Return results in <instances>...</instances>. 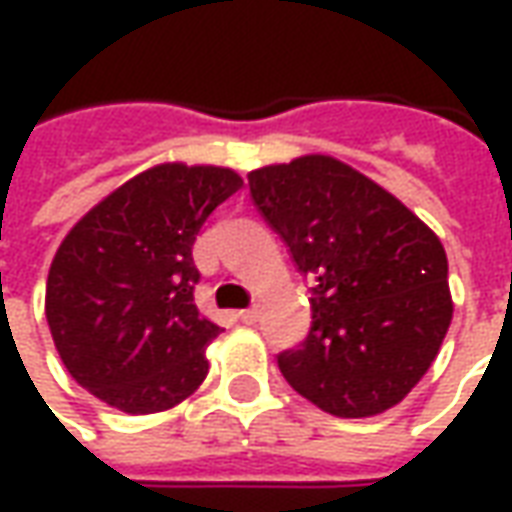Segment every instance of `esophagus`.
<instances>
[{
  "instance_id": "esophagus-1",
  "label": "esophagus",
  "mask_w": 512,
  "mask_h": 512,
  "mask_svg": "<svg viewBox=\"0 0 512 512\" xmlns=\"http://www.w3.org/2000/svg\"><path fill=\"white\" fill-rule=\"evenodd\" d=\"M238 318L244 323H257V318H260V312H257V307H249V310H241L238 312Z\"/></svg>"
}]
</instances>
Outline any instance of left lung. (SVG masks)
<instances>
[{"label": "left lung", "instance_id": "obj_1", "mask_svg": "<svg viewBox=\"0 0 512 512\" xmlns=\"http://www.w3.org/2000/svg\"><path fill=\"white\" fill-rule=\"evenodd\" d=\"M249 194L315 282L307 340L277 356L285 381L334 417H373L400 403L452 321L436 233L332 156L255 169Z\"/></svg>", "mask_w": 512, "mask_h": 512}]
</instances>
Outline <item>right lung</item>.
Masks as SVG:
<instances>
[{
	"instance_id": "obj_1",
	"label": "right lung",
	"mask_w": 512,
	"mask_h": 512,
	"mask_svg": "<svg viewBox=\"0 0 512 512\" xmlns=\"http://www.w3.org/2000/svg\"><path fill=\"white\" fill-rule=\"evenodd\" d=\"M233 169L158 164L76 222L54 255L46 321L79 384L126 414H153L208 376L219 326L194 304L191 246L227 197Z\"/></svg>"
}]
</instances>
